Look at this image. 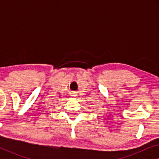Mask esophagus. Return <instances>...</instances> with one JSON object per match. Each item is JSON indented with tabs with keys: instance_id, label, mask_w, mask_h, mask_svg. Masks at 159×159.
Masks as SVG:
<instances>
[{
	"instance_id": "1",
	"label": "esophagus",
	"mask_w": 159,
	"mask_h": 159,
	"mask_svg": "<svg viewBox=\"0 0 159 159\" xmlns=\"http://www.w3.org/2000/svg\"><path fill=\"white\" fill-rule=\"evenodd\" d=\"M71 96H73V97H75V96H76L75 93H72V95H71Z\"/></svg>"
}]
</instances>
